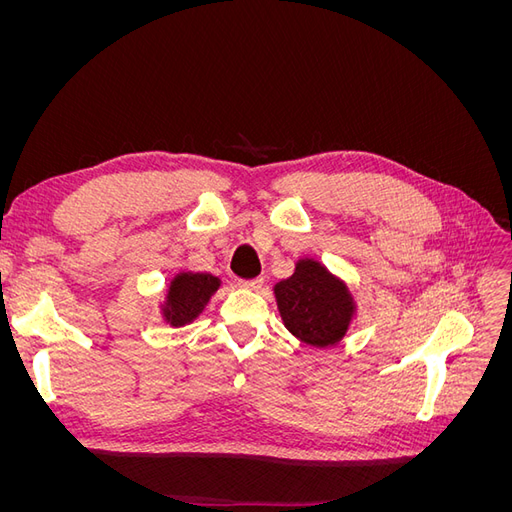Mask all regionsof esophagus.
I'll return each mask as SVG.
<instances>
[{
    "label": "esophagus",
    "instance_id": "1",
    "mask_svg": "<svg viewBox=\"0 0 512 512\" xmlns=\"http://www.w3.org/2000/svg\"><path fill=\"white\" fill-rule=\"evenodd\" d=\"M237 284L241 288H247V290H258L262 286V277H252V280H239Z\"/></svg>",
    "mask_w": 512,
    "mask_h": 512
}]
</instances>
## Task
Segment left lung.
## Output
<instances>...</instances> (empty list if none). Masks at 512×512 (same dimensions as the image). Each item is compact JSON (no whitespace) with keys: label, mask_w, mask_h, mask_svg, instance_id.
<instances>
[{"label":"left lung","mask_w":512,"mask_h":512,"mask_svg":"<svg viewBox=\"0 0 512 512\" xmlns=\"http://www.w3.org/2000/svg\"><path fill=\"white\" fill-rule=\"evenodd\" d=\"M275 299L286 329L316 348L337 344L354 316L348 288L316 260H299L288 280L275 286Z\"/></svg>","instance_id":"8db88e82"}]
</instances>
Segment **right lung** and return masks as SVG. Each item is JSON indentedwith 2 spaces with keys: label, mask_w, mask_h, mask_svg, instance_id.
Returning a JSON list of instances; mask_svg holds the SVG:
<instances>
[{
  "label": "right lung",
  "mask_w": 512,
  "mask_h": 512,
  "mask_svg": "<svg viewBox=\"0 0 512 512\" xmlns=\"http://www.w3.org/2000/svg\"><path fill=\"white\" fill-rule=\"evenodd\" d=\"M220 288V280L209 273H179L173 282H170L164 316L173 324V327H183V324L192 322L211 294Z\"/></svg>",
  "instance_id": "add662e5"
}]
</instances>
